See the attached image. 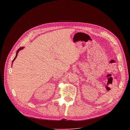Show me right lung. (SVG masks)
Masks as SVG:
<instances>
[{
  "instance_id": "1",
  "label": "right lung",
  "mask_w": 130,
  "mask_h": 130,
  "mask_svg": "<svg viewBox=\"0 0 130 130\" xmlns=\"http://www.w3.org/2000/svg\"><path fill=\"white\" fill-rule=\"evenodd\" d=\"M24 47H21V48H20L19 49H18V50H17V51H16V56H15V57L14 58V59H13V61H12V63H13V62L14 61V60H15V59L16 58V57H17V54H18V53L19 52V51H20V50H22V49H24Z\"/></svg>"
}]
</instances>
